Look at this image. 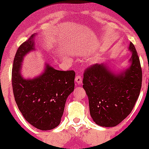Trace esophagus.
<instances>
[{
    "label": "esophagus",
    "mask_w": 149,
    "mask_h": 149,
    "mask_svg": "<svg viewBox=\"0 0 149 149\" xmlns=\"http://www.w3.org/2000/svg\"><path fill=\"white\" fill-rule=\"evenodd\" d=\"M75 81H76V84H82V79L80 75H77L75 78Z\"/></svg>",
    "instance_id": "1"
}]
</instances>
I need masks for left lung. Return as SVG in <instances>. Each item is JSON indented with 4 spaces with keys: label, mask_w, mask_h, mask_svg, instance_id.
I'll return each instance as SVG.
<instances>
[{
    "label": "left lung",
    "mask_w": 149,
    "mask_h": 149,
    "mask_svg": "<svg viewBox=\"0 0 149 149\" xmlns=\"http://www.w3.org/2000/svg\"><path fill=\"white\" fill-rule=\"evenodd\" d=\"M132 52L130 68L120 74L109 71L105 64H94L84 73L83 87L88 98L90 115L96 124L114 127L127 118L139 97L142 70L136 47Z\"/></svg>",
    "instance_id": "8db88e82"
}]
</instances>
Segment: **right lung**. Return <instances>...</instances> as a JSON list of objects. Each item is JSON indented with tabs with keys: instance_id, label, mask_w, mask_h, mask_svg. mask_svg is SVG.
<instances>
[{
	"instance_id": "add662e5",
	"label": "right lung",
	"mask_w": 149,
	"mask_h": 149,
	"mask_svg": "<svg viewBox=\"0 0 149 149\" xmlns=\"http://www.w3.org/2000/svg\"><path fill=\"white\" fill-rule=\"evenodd\" d=\"M33 34L16 51L12 68V87L15 101L22 115L36 128L48 130L60 124L68 97L74 89L75 72L55 70L46 65L45 72L33 79L21 75L23 58L34 50Z\"/></svg>"
}]
</instances>
